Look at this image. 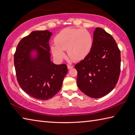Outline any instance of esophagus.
Segmentation results:
<instances>
[{
    "label": "esophagus",
    "mask_w": 135,
    "mask_h": 135,
    "mask_svg": "<svg viewBox=\"0 0 135 135\" xmlns=\"http://www.w3.org/2000/svg\"><path fill=\"white\" fill-rule=\"evenodd\" d=\"M67 68H68V70H70V69H71V68H73V66L71 65L68 64V65H67Z\"/></svg>",
    "instance_id": "34e87169"
}]
</instances>
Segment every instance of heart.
<instances>
[{
	"label": "heart",
	"instance_id": "b5f03b06",
	"mask_svg": "<svg viewBox=\"0 0 135 135\" xmlns=\"http://www.w3.org/2000/svg\"><path fill=\"white\" fill-rule=\"evenodd\" d=\"M55 45L51 50L57 60L65 56L63 51H67L68 57L74 61L84 59L91 49L93 38L88 31L82 28H65L57 34L54 39Z\"/></svg>",
	"mask_w": 135,
	"mask_h": 135
}]
</instances>
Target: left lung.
Instances as JSON below:
<instances>
[{
	"mask_svg": "<svg viewBox=\"0 0 135 135\" xmlns=\"http://www.w3.org/2000/svg\"><path fill=\"white\" fill-rule=\"evenodd\" d=\"M75 68L77 85L86 95L100 98L110 93L118 81L121 70V52L113 37L96 28L90 53Z\"/></svg>",
	"mask_w": 135,
	"mask_h": 135,
	"instance_id": "left-lung-1",
	"label": "left lung"
}]
</instances>
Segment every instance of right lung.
I'll list each match as a JSON object with an SVG mask.
<instances>
[{"label": "right lung", "instance_id": "obj_1", "mask_svg": "<svg viewBox=\"0 0 135 135\" xmlns=\"http://www.w3.org/2000/svg\"><path fill=\"white\" fill-rule=\"evenodd\" d=\"M52 33L47 30L32 31L17 45L14 56L17 81L33 98L46 100L59 92L67 72L65 64L50 60L49 41Z\"/></svg>", "mask_w": 135, "mask_h": 135}]
</instances>
